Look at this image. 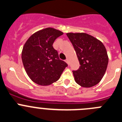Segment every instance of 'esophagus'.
I'll return each instance as SVG.
<instances>
[{"label":"esophagus","instance_id":"obj_1","mask_svg":"<svg viewBox=\"0 0 122 122\" xmlns=\"http://www.w3.org/2000/svg\"><path fill=\"white\" fill-rule=\"evenodd\" d=\"M66 62L67 63L68 65H69V60H68V59H66Z\"/></svg>","mask_w":122,"mask_h":122}]
</instances>
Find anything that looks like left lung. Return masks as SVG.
<instances>
[{
    "label": "left lung",
    "instance_id": "left-lung-1",
    "mask_svg": "<svg viewBox=\"0 0 122 122\" xmlns=\"http://www.w3.org/2000/svg\"><path fill=\"white\" fill-rule=\"evenodd\" d=\"M76 51L80 68L73 71L75 81L83 87L98 84L106 72L108 56L100 41L85 33L66 34Z\"/></svg>",
    "mask_w": 122,
    "mask_h": 122
}]
</instances>
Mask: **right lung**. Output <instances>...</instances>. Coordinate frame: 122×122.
I'll return each instance as SVG.
<instances>
[{"label": "right lung", "mask_w": 122, "mask_h": 122, "mask_svg": "<svg viewBox=\"0 0 122 122\" xmlns=\"http://www.w3.org/2000/svg\"><path fill=\"white\" fill-rule=\"evenodd\" d=\"M63 35L53 28H46L33 34L23 47L22 60L28 76L35 83L49 86L60 79L67 64L59 58L53 44Z\"/></svg>", "instance_id": "1"}]
</instances>
